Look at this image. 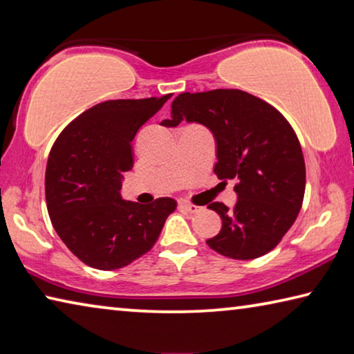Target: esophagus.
<instances>
[{
    "label": "esophagus",
    "mask_w": 354,
    "mask_h": 354,
    "mask_svg": "<svg viewBox=\"0 0 354 354\" xmlns=\"http://www.w3.org/2000/svg\"><path fill=\"white\" fill-rule=\"evenodd\" d=\"M181 207L184 209L185 212H190V214H196V212L201 211L200 206L192 205V203H187V201H183V203H181Z\"/></svg>",
    "instance_id": "esophagus-1"
}]
</instances>
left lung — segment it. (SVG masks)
Wrapping results in <instances>:
<instances>
[{"label": "left lung", "instance_id": "1", "mask_svg": "<svg viewBox=\"0 0 354 354\" xmlns=\"http://www.w3.org/2000/svg\"><path fill=\"white\" fill-rule=\"evenodd\" d=\"M205 124L217 143L218 179H237L236 206L211 203L221 230L206 243L231 259L263 256L281 242L303 205L306 167L295 131L272 104L237 88L189 93L173 100L171 118Z\"/></svg>", "mask_w": 354, "mask_h": 354}]
</instances>
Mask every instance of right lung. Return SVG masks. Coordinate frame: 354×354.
<instances>
[{"instance_id": "1", "label": "right lung", "mask_w": 354, "mask_h": 354, "mask_svg": "<svg viewBox=\"0 0 354 354\" xmlns=\"http://www.w3.org/2000/svg\"><path fill=\"white\" fill-rule=\"evenodd\" d=\"M111 100L91 107L53 145L45 196L57 236L77 259L98 270H117L148 253L176 201H124L122 173L133 169L131 142L167 100Z\"/></svg>"}]
</instances>
